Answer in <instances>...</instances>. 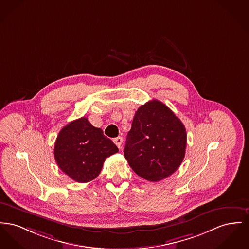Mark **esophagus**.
<instances>
[{"instance_id":"34e87169","label":"esophagus","mask_w":249,"mask_h":249,"mask_svg":"<svg viewBox=\"0 0 249 249\" xmlns=\"http://www.w3.org/2000/svg\"><path fill=\"white\" fill-rule=\"evenodd\" d=\"M122 142H123V139H122V137H120V136H118V137L114 139V143L117 145L118 148H121V147H122Z\"/></svg>"}]
</instances>
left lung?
I'll use <instances>...</instances> for the list:
<instances>
[{
  "label": "left lung",
  "mask_w": 249,
  "mask_h": 249,
  "mask_svg": "<svg viewBox=\"0 0 249 249\" xmlns=\"http://www.w3.org/2000/svg\"><path fill=\"white\" fill-rule=\"evenodd\" d=\"M186 140V130L179 118L165 104L152 100L135 112L124 155L137 175L156 182L179 167Z\"/></svg>",
  "instance_id": "8db88e82"
}]
</instances>
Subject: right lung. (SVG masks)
<instances>
[{
  "label": "right lung",
  "mask_w": 249,
  "mask_h": 249,
  "mask_svg": "<svg viewBox=\"0 0 249 249\" xmlns=\"http://www.w3.org/2000/svg\"><path fill=\"white\" fill-rule=\"evenodd\" d=\"M117 151L102 129L94 127L87 117H81L60 131L53 153L64 173L77 182H88L101 173L105 159Z\"/></svg>",
  "instance_id": "1"
}]
</instances>
